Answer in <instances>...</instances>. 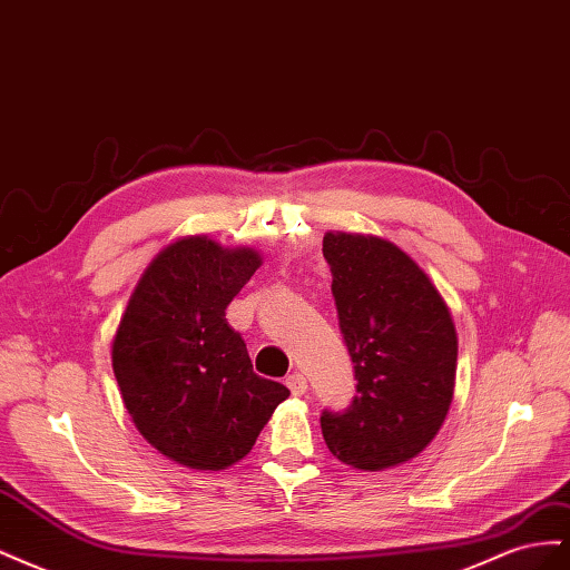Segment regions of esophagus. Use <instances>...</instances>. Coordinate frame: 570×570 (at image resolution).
I'll return each mask as SVG.
<instances>
[{
  "instance_id": "34e87169",
  "label": "esophagus",
  "mask_w": 570,
  "mask_h": 570,
  "mask_svg": "<svg viewBox=\"0 0 570 570\" xmlns=\"http://www.w3.org/2000/svg\"><path fill=\"white\" fill-rule=\"evenodd\" d=\"M285 385L289 387V392L295 394V396H302L304 392H306V377L302 375V373H289L287 377H285Z\"/></svg>"
}]
</instances>
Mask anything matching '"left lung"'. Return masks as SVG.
<instances>
[{
    "mask_svg": "<svg viewBox=\"0 0 570 570\" xmlns=\"http://www.w3.org/2000/svg\"><path fill=\"white\" fill-rule=\"evenodd\" d=\"M323 256L356 394L323 411V440L342 463L383 471L421 454L450 411L456 331L450 308L409 254L387 239L327 233Z\"/></svg>",
    "mask_w": 570,
    "mask_h": 570,
    "instance_id": "1",
    "label": "left lung"
}]
</instances>
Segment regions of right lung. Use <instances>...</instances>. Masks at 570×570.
Wrapping results in <instances>:
<instances>
[{
  "label": "right lung",
  "instance_id": "right-lung-1",
  "mask_svg": "<svg viewBox=\"0 0 570 570\" xmlns=\"http://www.w3.org/2000/svg\"><path fill=\"white\" fill-rule=\"evenodd\" d=\"M262 258L185 237L142 273L111 361L135 428L189 469L220 471L249 454L289 390L256 375L226 308Z\"/></svg>",
  "mask_w": 570,
  "mask_h": 570
}]
</instances>
